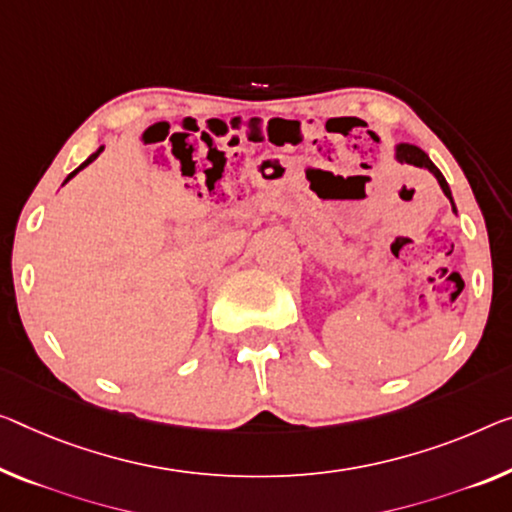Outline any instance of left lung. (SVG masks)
I'll return each instance as SVG.
<instances>
[{"label": "left lung", "instance_id": "1", "mask_svg": "<svg viewBox=\"0 0 512 512\" xmlns=\"http://www.w3.org/2000/svg\"><path fill=\"white\" fill-rule=\"evenodd\" d=\"M396 160L403 162V164H414V167H421V169H428L432 176L437 178L439 187H442V192L446 194V199L451 201V206L455 210V203H453V194H451V187H448L446 178L442 176V171H439L435 164H432L430 157L421 151L419 146H412V144H398L396 146Z\"/></svg>", "mask_w": 512, "mask_h": 512}]
</instances>
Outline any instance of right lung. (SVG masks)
Masks as SVG:
<instances>
[{
  "label": "right lung",
  "mask_w": 512,
  "mask_h": 512,
  "mask_svg": "<svg viewBox=\"0 0 512 512\" xmlns=\"http://www.w3.org/2000/svg\"><path fill=\"white\" fill-rule=\"evenodd\" d=\"M102 151H105V146H100V148H98V151H96V153H93V155H89V157H86V160H84V162H82V164H80V167H77V169H75V171H73V174H70V176H68V178H66V180H64V183H68V180H70V178H73V176H75V174H80V171H82V169H84V167H89V164H91V162H93V160H96V157H98V155H100V153H102Z\"/></svg>",
  "instance_id": "add662e5"
}]
</instances>
